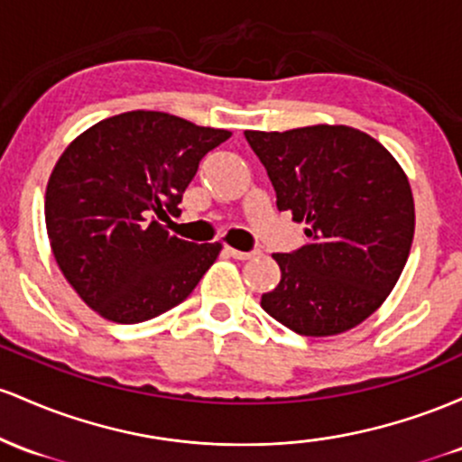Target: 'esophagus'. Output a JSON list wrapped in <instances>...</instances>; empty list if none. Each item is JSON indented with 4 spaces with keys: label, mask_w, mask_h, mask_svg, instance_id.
<instances>
[{
    "label": "esophagus",
    "mask_w": 462,
    "mask_h": 462,
    "mask_svg": "<svg viewBox=\"0 0 462 462\" xmlns=\"http://www.w3.org/2000/svg\"><path fill=\"white\" fill-rule=\"evenodd\" d=\"M226 253H229L233 259H242V262H245V259H251V257L257 255V251H237V248H231V246H226Z\"/></svg>",
    "instance_id": "34e87169"
}]
</instances>
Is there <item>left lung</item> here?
Masks as SVG:
<instances>
[{
  "mask_svg": "<svg viewBox=\"0 0 462 462\" xmlns=\"http://www.w3.org/2000/svg\"><path fill=\"white\" fill-rule=\"evenodd\" d=\"M263 163L277 209L305 222L308 245L274 253L282 282L262 308L300 336L356 328L395 288L414 236V200L402 165L351 126L245 133Z\"/></svg>",
  "mask_w": 462,
  "mask_h": 462,
  "instance_id": "obj_1",
  "label": "left lung"
}]
</instances>
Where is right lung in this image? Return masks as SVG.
I'll return each mask as SVG.
<instances>
[{
	"label": "right lung",
	"instance_id": "right-lung-1",
	"mask_svg": "<svg viewBox=\"0 0 462 462\" xmlns=\"http://www.w3.org/2000/svg\"><path fill=\"white\" fill-rule=\"evenodd\" d=\"M231 137L159 111L108 117L76 137L45 191L56 263L78 297L113 323L168 312L199 286L222 245L170 236L200 159Z\"/></svg>",
	"mask_w": 462,
	"mask_h": 462
}]
</instances>
